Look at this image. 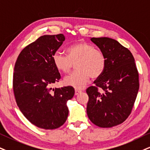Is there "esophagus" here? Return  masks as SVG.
<instances>
[{
    "mask_svg": "<svg viewBox=\"0 0 150 150\" xmlns=\"http://www.w3.org/2000/svg\"><path fill=\"white\" fill-rule=\"evenodd\" d=\"M81 92H82V91H81V90H78V89H76L75 90V95H79V94L81 93Z\"/></svg>",
    "mask_w": 150,
    "mask_h": 150,
    "instance_id": "1",
    "label": "esophagus"
}]
</instances>
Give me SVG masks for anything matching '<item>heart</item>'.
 <instances>
[{"instance_id": "heart-1", "label": "heart", "mask_w": 150, "mask_h": 150, "mask_svg": "<svg viewBox=\"0 0 150 150\" xmlns=\"http://www.w3.org/2000/svg\"><path fill=\"white\" fill-rule=\"evenodd\" d=\"M66 55L56 52L52 57L55 67L61 73L68 74L75 63V71L64 79L66 86L81 89L89 82L90 76L99 77L106 64L105 55L91 44L76 42L67 47Z\"/></svg>"}]
</instances>
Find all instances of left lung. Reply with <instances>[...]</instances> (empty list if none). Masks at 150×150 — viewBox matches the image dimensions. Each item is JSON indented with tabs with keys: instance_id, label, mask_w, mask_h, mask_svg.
<instances>
[{
	"instance_id": "1",
	"label": "left lung",
	"mask_w": 150,
	"mask_h": 150,
	"mask_svg": "<svg viewBox=\"0 0 150 150\" xmlns=\"http://www.w3.org/2000/svg\"><path fill=\"white\" fill-rule=\"evenodd\" d=\"M90 40L105 55L106 64L95 86L86 90L87 114L95 125L108 128L122 123L132 112L139 89L138 73L132 53L115 40L104 37Z\"/></svg>"
}]
</instances>
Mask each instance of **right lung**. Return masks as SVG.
<instances>
[{
    "instance_id": "1",
    "label": "right lung",
    "mask_w": 150,
    "mask_h": 150,
    "mask_svg": "<svg viewBox=\"0 0 150 150\" xmlns=\"http://www.w3.org/2000/svg\"><path fill=\"white\" fill-rule=\"evenodd\" d=\"M65 40L63 34L43 35L22 50L16 60L13 89L17 106L31 123L55 129L68 117L67 102L74 95L73 87L52 88L60 74L52 57Z\"/></svg>"
}]
</instances>
